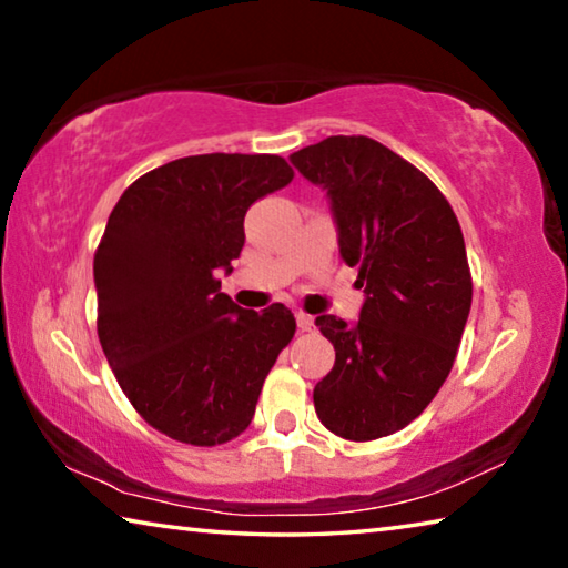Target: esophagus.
<instances>
[{
	"label": "esophagus",
	"mask_w": 568,
	"mask_h": 568,
	"mask_svg": "<svg viewBox=\"0 0 568 568\" xmlns=\"http://www.w3.org/2000/svg\"><path fill=\"white\" fill-rule=\"evenodd\" d=\"M295 321H297V328H301L303 333H311L315 328L313 315H307V313H295Z\"/></svg>",
	"instance_id": "obj_1"
}]
</instances>
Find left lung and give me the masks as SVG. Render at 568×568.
I'll use <instances>...</instances> for the list:
<instances>
[{"label":"left lung","instance_id":"obj_1","mask_svg":"<svg viewBox=\"0 0 568 568\" xmlns=\"http://www.w3.org/2000/svg\"><path fill=\"white\" fill-rule=\"evenodd\" d=\"M291 162L328 195L341 257L365 293L355 323L315 318L335 348L315 413L341 438L390 436L454 368L474 297L464 233L434 182L363 134H335Z\"/></svg>","mask_w":568,"mask_h":568}]
</instances>
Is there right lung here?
I'll list each match as a JSON object with an SVG mask.
<instances>
[{"mask_svg": "<svg viewBox=\"0 0 568 568\" xmlns=\"http://www.w3.org/2000/svg\"><path fill=\"white\" fill-rule=\"evenodd\" d=\"M277 155H192L122 192L94 253L98 335L124 396L160 434L220 446L243 434L265 376L295 335L275 303L220 293L245 245L247 207L285 187Z\"/></svg>", "mask_w": 568, "mask_h": 568, "instance_id": "right-lung-1", "label": "right lung"}]
</instances>
